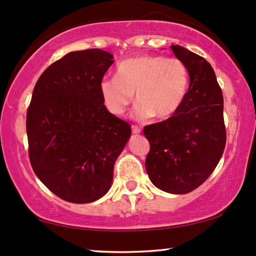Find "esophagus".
<instances>
[{
	"instance_id": "34e87169",
	"label": "esophagus",
	"mask_w": 256,
	"mask_h": 256,
	"mask_svg": "<svg viewBox=\"0 0 256 256\" xmlns=\"http://www.w3.org/2000/svg\"><path fill=\"white\" fill-rule=\"evenodd\" d=\"M132 130L134 134H140L141 132V128L138 127V126H132Z\"/></svg>"
}]
</instances>
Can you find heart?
I'll return each mask as SVG.
<instances>
[{
    "label": "heart",
    "instance_id": "heart-1",
    "mask_svg": "<svg viewBox=\"0 0 256 256\" xmlns=\"http://www.w3.org/2000/svg\"><path fill=\"white\" fill-rule=\"evenodd\" d=\"M188 84V70L180 59L141 54L121 62L115 78L101 80L99 88L112 114L124 113L135 93V120L146 121L154 116L166 120L183 106Z\"/></svg>",
    "mask_w": 256,
    "mask_h": 256
}]
</instances>
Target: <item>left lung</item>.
Segmentation results:
<instances>
[{
    "instance_id": "obj_1",
    "label": "left lung",
    "mask_w": 256,
    "mask_h": 256,
    "mask_svg": "<svg viewBox=\"0 0 256 256\" xmlns=\"http://www.w3.org/2000/svg\"><path fill=\"white\" fill-rule=\"evenodd\" d=\"M171 50L190 76L186 99L174 116L143 129L150 143L146 169L168 194H185L208 180L226 144L222 92L211 64L180 45Z\"/></svg>"
}]
</instances>
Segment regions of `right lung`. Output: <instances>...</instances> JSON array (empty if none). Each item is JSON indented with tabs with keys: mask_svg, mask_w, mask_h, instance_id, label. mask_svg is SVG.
Instances as JSON below:
<instances>
[{
	"mask_svg": "<svg viewBox=\"0 0 256 256\" xmlns=\"http://www.w3.org/2000/svg\"><path fill=\"white\" fill-rule=\"evenodd\" d=\"M113 58L100 48L70 52L42 73L34 88L26 114L31 166L66 202L104 197L130 138V126L107 110L100 94Z\"/></svg>",
	"mask_w": 256,
	"mask_h": 256,
	"instance_id": "1",
	"label": "right lung"
}]
</instances>
